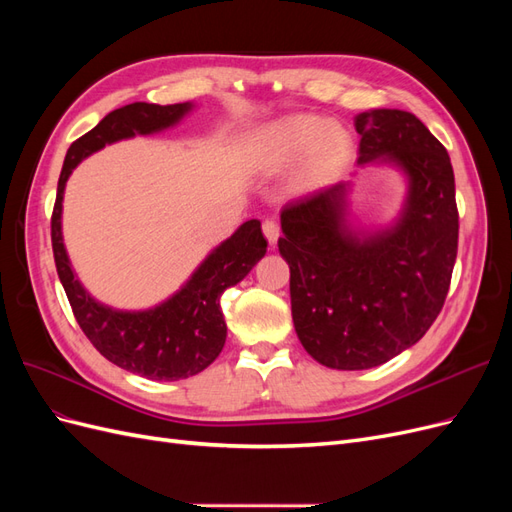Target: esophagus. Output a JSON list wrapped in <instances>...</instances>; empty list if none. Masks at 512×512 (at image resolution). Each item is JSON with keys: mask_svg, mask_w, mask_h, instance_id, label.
Wrapping results in <instances>:
<instances>
[{"mask_svg": "<svg viewBox=\"0 0 512 512\" xmlns=\"http://www.w3.org/2000/svg\"><path fill=\"white\" fill-rule=\"evenodd\" d=\"M262 232H265V237L271 245L277 243V239H280V224H277L275 220H265V224H262Z\"/></svg>", "mask_w": 512, "mask_h": 512, "instance_id": "34e87169", "label": "esophagus"}]
</instances>
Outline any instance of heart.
<instances>
[{"instance_id":"obj_1","label":"heart","mask_w":512,"mask_h":512,"mask_svg":"<svg viewBox=\"0 0 512 512\" xmlns=\"http://www.w3.org/2000/svg\"><path fill=\"white\" fill-rule=\"evenodd\" d=\"M350 151V136L322 117L297 115L273 123L262 136V164L273 170L297 164L305 153L301 183H318L339 166Z\"/></svg>"}]
</instances>
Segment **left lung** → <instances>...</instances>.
Returning a JSON list of instances; mask_svg holds the SVG:
<instances>
[{"label": "left lung", "mask_w": 512, "mask_h": 512, "mask_svg": "<svg viewBox=\"0 0 512 512\" xmlns=\"http://www.w3.org/2000/svg\"><path fill=\"white\" fill-rule=\"evenodd\" d=\"M359 166L389 162L408 177L404 211L389 228L356 232L348 183L282 209L277 241L290 267L294 329L331 369H369L414 346L438 318L457 258L455 175L425 123L397 108L354 117Z\"/></svg>", "instance_id": "8db88e82"}]
</instances>
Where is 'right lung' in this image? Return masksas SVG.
Listing matches in <instances>:
<instances>
[{
  "mask_svg": "<svg viewBox=\"0 0 512 512\" xmlns=\"http://www.w3.org/2000/svg\"><path fill=\"white\" fill-rule=\"evenodd\" d=\"M190 108V102L166 106L134 102L108 113L94 130L76 138L61 168L51 218L57 275L79 327L104 359L149 380L190 378L218 359L226 342L220 297L267 254L260 222L241 224L235 235L215 247L185 286L164 303L143 312H121L98 303L76 280L61 237V200L66 181L81 160L121 138L175 126Z\"/></svg>",
  "mask_w": 512,
  "mask_h": 512,
  "instance_id": "add662e5",
  "label": "right lung"
}]
</instances>
